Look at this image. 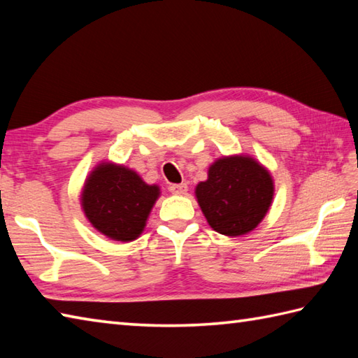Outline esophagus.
Segmentation results:
<instances>
[{
  "label": "esophagus",
  "instance_id": "1",
  "mask_svg": "<svg viewBox=\"0 0 358 358\" xmlns=\"http://www.w3.org/2000/svg\"><path fill=\"white\" fill-rule=\"evenodd\" d=\"M169 191L173 194V195H186L187 192V185L181 183V185H171L169 186Z\"/></svg>",
  "mask_w": 358,
  "mask_h": 358
}]
</instances>
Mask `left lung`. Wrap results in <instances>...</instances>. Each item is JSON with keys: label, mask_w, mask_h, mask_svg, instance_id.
Segmentation results:
<instances>
[{"label": "left lung", "mask_w": 358, "mask_h": 358, "mask_svg": "<svg viewBox=\"0 0 358 358\" xmlns=\"http://www.w3.org/2000/svg\"><path fill=\"white\" fill-rule=\"evenodd\" d=\"M273 178L266 166L245 154L223 155L195 186L209 226L226 237L246 235L263 222L273 200Z\"/></svg>", "instance_id": "obj_1"}]
</instances>
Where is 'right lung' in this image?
I'll list each match as a JSON object with an SVG mask.
<instances>
[{"mask_svg":"<svg viewBox=\"0 0 358 358\" xmlns=\"http://www.w3.org/2000/svg\"><path fill=\"white\" fill-rule=\"evenodd\" d=\"M162 195L131 167L98 163L81 187L80 201L87 222L113 241L129 243L143 234L152 208Z\"/></svg>","mask_w":358,"mask_h":358,"instance_id":"obj_1","label":"right lung"}]
</instances>
